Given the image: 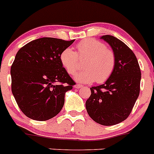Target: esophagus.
<instances>
[{
  "label": "esophagus",
  "instance_id": "34e87169",
  "mask_svg": "<svg viewBox=\"0 0 154 154\" xmlns=\"http://www.w3.org/2000/svg\"><path fill=\"white\" fill-rule=\"evenodd\" d=\"M82 87H83V86L80 84H76L75 86H74V88H82Z\"/></svg>",
  "mask_w": 154,
  "mask_h": 154
}]
</instances>
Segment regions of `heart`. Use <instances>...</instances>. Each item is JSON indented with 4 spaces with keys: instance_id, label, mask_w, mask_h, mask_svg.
Masks as SVG:
<instances>
[{
    "instance_id": "heart-1",
    "label": "heart",
    "mask_w": 154,
    "mask_h": 154,
    "mask_svg": "<svg viewBox=\"0 0 154 154\" xmlns=\"http://www.w3.org/2000/svg\"><path fill=\"white\" fill-rule=\"evenodd\" d=\"M77 54L71 48L63 50L60 55L63 67L69 74H74L79 67V58L86 59L84 70L74 75L76 81L82 83L106 82L112 74L116 66V56L112 49L96 39H85L77 45Z\"/></svg>"
}]
</instances>
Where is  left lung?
Listing matches in <instances>:
<instances>
[{
    "label": "left lung",
    "instance_id": "1",
    "mask_svg": "<svg viewBox=\"0 0 154 154\" xmlns=\"http://www.w3.org/2000/svg\"><path fill=\"white\" fill-rule=\"evenodd\" d=\"M116 56V66L111 77L103 84L90 88L86 102L88 116L104 126L117 125L127 119L140 91L141 70L131 49L110 35L101 36Z\"/></svg>",
    "mask_w": 154,
    "mask_h": 154
}]
</instances>
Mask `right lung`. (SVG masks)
<instances>
[{
  "label": "right lung",
  "instance_id": "right-lung-1",
  "mask_svg": "<svg viewBox=\"0 0 154 154\" xmlns=\"http://www.w3.org/2000/svg\"><path fill=\"white\" fill-rule=\"evenodd\" d=\"M74 40L44 37L23 46L11 66L12 92L20 109L35 121H47L63 107L65 94L75 82L60 55Z\"/></svg>",
  "mask_w": 154,
  "mask_h": 154
}]
</instances>
